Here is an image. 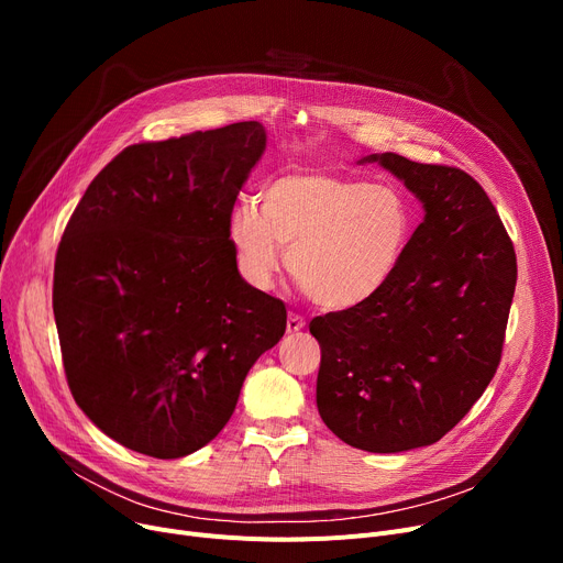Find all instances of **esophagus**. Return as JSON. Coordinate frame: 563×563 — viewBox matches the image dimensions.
<instances>
[{
  "instance_id": "obj_1",
  "label": "esophagus",
  "mask_w": 563,
  "mask_h": 563,
  "mask_svg": "<svg viewBox=\"0 0 563 563\" xmlns=\"http://www.w3.org/2000/svg\"><path fill=\"white\" fill-rule=\"evenodd\" d=\"M306 329V319L301 314H289L287 317V333H299Z\"/></svg>"
}]
</instances>
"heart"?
I'll use <instances>...</instances> for the list:
<instances>
[{
  "instance_id": "b5f03b06",
  "label": "heart",
  "mask_w": 563,
  "mask_h": 563,
  "mask_svg": "<svg viewBox=\"0 0 563 563\" xmlns=\"http://www.w3.org/2000/svg\"><path fill=\"white\" fill-rule=\"evenodd\" d=\"M416 228L408 198L393 185L321 170H291L262 189V207L234 205L228 234L240 272L269 287L287 264L323 310L365 306L386 287Z\"/></svg>"
}]
</instances>
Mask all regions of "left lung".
I'll list each match as a JSON object with an SVG mask.
<instances>
[{
    "mask_svg": "<svg viewBox=\"0 0 563 563\" xmlns=\"http://www.w3.org/2000/svg\"><path fill=\"white\" fill-rule=\"evenodd\" d=\"M424 207L393 280L365 306L310 321L319 416L374 454L427 448L488 388L516 291V251L482 185L454 166L367 155Z\"/></svg>",
    "mask_w": 563,
    "mask_h": 563,
    "instance_id": "left-lung-1",
    "label": "left lung"
}]
</instances>
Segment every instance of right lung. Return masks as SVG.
<instances>
[{
  "instance_id": "obj_1",
  "label": "right lung",
  "mask_w": 563,
  "mask_h": 563,
  "mask_svg": "<svg viewBox=\"0 0 563 563\" xmlns=\"http://www.w3.org/2000/svg\"><path fill=\"white\" fill-rule=\"evenodd\" d=\"M264 147L257 121L130 145L64 230L52 306L68 386L128 450L205 448L285 333V303L242 278L228 234Z\"/></svg>"
}]
</instances>
